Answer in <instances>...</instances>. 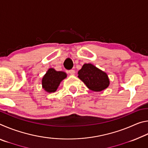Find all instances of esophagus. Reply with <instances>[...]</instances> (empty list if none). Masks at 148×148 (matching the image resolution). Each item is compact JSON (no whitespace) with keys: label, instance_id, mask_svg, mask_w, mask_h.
I'll list each match as a JSON object with an SVG mask.
<instances>
[{"label":"esophagus","instance_id":"34e87169","mask_svg":"<svg viewBox=\"0 0 148 148\" xmlns=\"http://www.w3.org/2000/svg\"><path fill=\"white\" fill-rule=\"evenodd\" d=\"M69 74H71V75H72V76H73V75H74L75 74V71L74 70H70V71H69Z\"/></svg>","mask_w":148,"mask_h":148}]
</instances>
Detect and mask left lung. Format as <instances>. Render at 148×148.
I'll use <instances>...</instances> for the list:
<instances>
[{"label":"left lung","instance_id":"8db88e82","mask_svg":"<svg viewBox=\"0 0 148 148\" xmlns=\"http://www.w3.org/2000/svg\"><path fill=\"white\" fill-rule=\"evenodd\" d=\"M78 77L93 91H101L109 86L110 80L106 72L92 64H84L78 71Z\"/></svg>","mask_w":148,"mask_h":148}]
</instances>
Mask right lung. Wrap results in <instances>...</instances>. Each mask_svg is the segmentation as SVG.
<instances>
[{
    "instance_id": "add662e5",
    "label": "right lung",
    "mask_w": 148,
    "mask_h": 148,
    "mask_svg": "<svg viewBox=\"0 0 148 148\" xmlns=\"http://www.w3.org/2000/svg\"><path fill=\"white\" fill-rule=\"evenodd\" d=\"M66 77V74L62 71H56L54 69H49L42 80V87L48 92L57 91L62 80Z\"/></svg>"
}]
</instances>
